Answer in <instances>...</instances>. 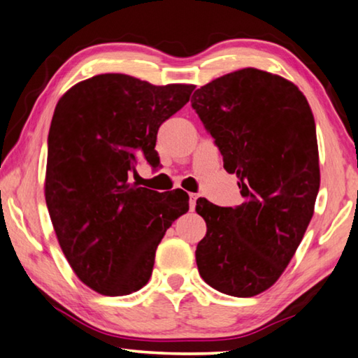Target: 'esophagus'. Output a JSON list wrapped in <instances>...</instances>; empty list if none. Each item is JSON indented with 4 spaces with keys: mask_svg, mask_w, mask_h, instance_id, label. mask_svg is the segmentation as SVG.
<instances>
[{
    "mask_svg": "<svg viewBox=\"0 0 358 358\" xmlns=\"http://www.w3.org/2000/svg\"><path fill=\"white\" fill-rule=\"evenodd\" d=\"M189 196H190V209H195L198 195H196V193H189Z\"/></svg>",
    "mask_w": 358,
    "mask_h": 358,
    "instance_id": "1",
    "label": "esophagus"
}]
</instances>
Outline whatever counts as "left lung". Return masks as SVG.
I'll use <instances>...</instances> for the list:
<instances>
[{"label":"left lung","mask_w":358,"mask_h":358,"mask_svg":"<svg viewBox=\"0 0 358 358\" xmlns=\"http://www.w3.org/2000/svg\"><path fill=\"white\" fill-rule=\"evenodd\" d=\"M192 108L244 198L234 208L196 201L208 227L198 271L225 295H259L289 265L314 214L320 173L311 108L292 82L255 68L203 85Z\"/></svg>","instance_id":"1"}]
</instances>
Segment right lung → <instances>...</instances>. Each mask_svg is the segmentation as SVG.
<instances>
[{"label": "right lung", "instance_id": "add662e5", "mask_svg": "<svg viewBox=\"0 0 358 358\" xmlns=\"http://www.w3.org/2000/svg\"><path fill=\"white\" fill-rule=\"evenodd\" d=\"M193 85L157 87L127 74L79 82L58 101L47 139L45 203L78 278L122 296L148 284L155 250L189 210L182 190L131 182L141 157L158 166L157 133L189 103Z\"/></svg>", "mask_w": 358, "mask_h": 358}]
</instances>
